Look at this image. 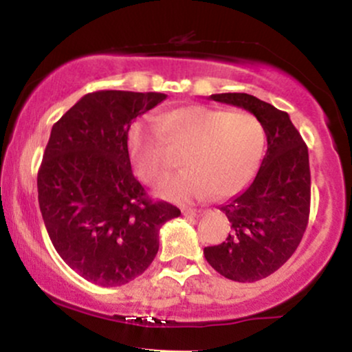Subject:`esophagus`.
I'll list each match as a JSON object with an SVG mask.
<instances>
[{
  "label": "esophagus",
  "mask_w": 352,
  "mask_h": 352,
  "mask_svg": "<svg viewBox=\"0 0 352 352\" xmlns=\"http://www.w3.org/2000/svg\"><path fill=\"white\" fill-rule=\"evenodd\" d=\"M182 213L187 217H201L204 215V210H197V208H182Z\"/></svg>",
  "instance_id": "1"
}]
</instances>
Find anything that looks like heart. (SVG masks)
<instances>
[{
  "mask_svg": "<svg viewBox=\"0 0 352 352\" xmlns=\"http://www.w3.org/2000/svg\"><path fill=\"white\" fill-rule=\"evenodd\" d=\"M265 129L253 114L208 106L173 109L153 120H137L127 135L137 175L159 184L173 167L172 151L184 152L187 170L165 180L159 193L168 200L228 197L252 180L265 152Z\"/></svg>",
  "mask_w": 352,
  "mask_h": 352,
  "instance_id": "heart-1",
  "label": "heart"
}]
</instances>
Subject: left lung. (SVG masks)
Returning <instances> with one entry per match:
<instances>
[{"mask_svg":"<svg viewBox=\"0 0 352 352\" xmlns=\"http://www.w3.org/2000/svg\"><path fill=\"white\" fill-rule=\"evenodd\" d=\"M210 99L252 112L268 140V151L250 187L220 207L232 223L227 241L204 250L221 276L253 283L289 260L308 227V147L289 116L265 100L245 92L212 94Z\"/></svg>","mask_w":352,"mask_h":352,"instance_id":"obj_1","label":"left lung"}]
</instances>
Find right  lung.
<instances>
[{
    "mask_svg": "<svg viewBox=\"0 0 352 352\" xmlns=\"http://www.w3.org/2000/svg\"><path fill=\"white\" fill-rule=\"evenodd\" d=\"M160 92L86 94L52 125L38 172V200L56 252L84 280L120 286L159 252V232L180 215L148 199L132 173L127 135Z\"/></svg>",
    "mask_w": 352,
    "mask_h": 352,
    "instance_id": "add662e5",
    "label": "right lung"
}]
</instances>
